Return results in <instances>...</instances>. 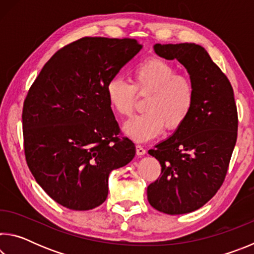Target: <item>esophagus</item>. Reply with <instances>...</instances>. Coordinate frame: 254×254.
Segmentation results:
<instances>
[{
    "instance_id": "obj_1",
    "label": "esophagus",
    "mask_w": 254,
    "mask_h": 254,
    "mask_svg": "<svg viewBox=\"0 0 254 254\" xmlns=\"http://www.w3.org/2000/svg\"><path fill=\"white\" fill-rule=\"evenodd\" d=\"M135 150H136V154L137 156H143V154H145V149L142 147V145H139L137 144L135 147Z\"/></svg>"
}]
</instances>
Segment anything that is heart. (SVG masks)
Segmentation results:
<instances>
[{
	"label": "heart",
	"mask_w": 254,
	"mask_h": 254,
	"mask_svg": "<svg viewBox=\"0 0 254 254\" xmlns=\"http://www.w3.org/2000/svg\"><path fill=\"white\" fill-rule=\"evenodd\" d=\"M109 104L115 113L130 117L137 95L147 96L145 113L124 124L123 130L137 142L160 134L163 128L175 131L186 122L195 104L191 79L178 74L177 68L161 58H148L132 71V84L121 77H112L105 86Z\"/></svg>",
	"instance_id": "1"
}]
</instances>
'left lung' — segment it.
<instances>
[{
	"label": "left lung",
	"instance_id": "obj_1",
	"mask_svg": "<svg viewBox=\"0 0 254 254\" xmlns=\"http://www.w3.org/2000/svg\"><path fill=\"white\" fill-rule=\"evenodd\" d=\"M154 53L178 60L195 86L189 118L168 139L149 150L161 175L147 189L159 212L179 215L200 208L224 182L238 136V111L230 80L196 44H156Z\"/></svg>",
	"mask_w": 254,
	"mask_h": 254
}]
</instances>
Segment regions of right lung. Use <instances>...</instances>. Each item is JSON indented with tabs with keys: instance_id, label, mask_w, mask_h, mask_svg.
Returning <instances> with one entry per match:
<instances>
[{
	"instance_id": "right-lung-1",
	"label": "right lung",
	"mask_w": 254,
	"mask_h": 254,
	"mask_svg": "<svg viewBox=\"0 0 254 254\" xmlns=\"http://www.w3.org/2000/svg\"><path fill=\"white\" fill-rule=\"evenodd\" d=\"M142 49L135 39L85 37L58 50L24 100V153L36 182L58 204L88 210L109 194L112 170L135 156L105 86Z\"/></svg>"
}]
</instances>
